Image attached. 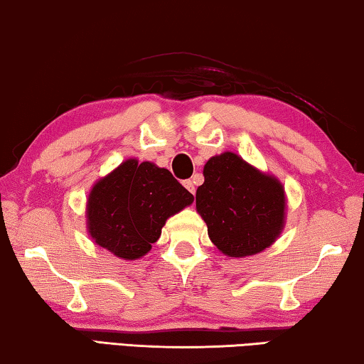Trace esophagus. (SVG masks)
<instances>
[{
	"label": "esophagus",
	"instance_id": "esophagus-1",
	"mask_svg": "<svg viewBox=\"0 0 364 364\" xmlns=\"http://www.w3.org/2000/svg\"><path fill=\"white\" fill-rule=\"evenodd\" d=\"M183 184H184V188H186L189 193H191V194H194V193H196V184H194V181H193V180H186V181H184Z\"/></svg>",
	"mask_w": 364,
	"mask_h": 364
}]
</instances>
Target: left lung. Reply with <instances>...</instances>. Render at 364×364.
I'll use <instances>...</instances> for the list:
<instances>
[{
    "mask_svg": "<svg viewBox=\"0 0 364 364\" xmlns=\"http://www.w3.org/2000/svg\"><path fill=\"white\" fill-rule=\"evenodd\" d=\"M203 173L196 210L217 250L228 257H246L272 246L287 218V194L279 178L233 152L213 155Z\"/></svg>",
    "mask_w": 364,
    "mask_h": 364,
    "instance_id": "left-lung-1",
    "label": "left lung"
}]
</instances>
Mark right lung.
<instances>
[{
  "mask_svg": "<svg viewBox=\"0 0 364 364\" xmlns=\"http://www.w3.org/2000/svg\"><path fill=\"white\" fill-rule=\"evenodd\" d=\"M193 200L166 168L128 159L92 186L85 204L87 233L113 256L136 261L152 250L165 222Z\"/></svg>",
  "mask_w": 364,
  "mask_h": 364,
  "instance_id": "1",
  "label": "right lung"
}]
</instances>
